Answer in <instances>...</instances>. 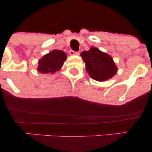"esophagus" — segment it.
<instances>
[{"label":"esophagus","mask_w":152,"mask_h":152,"mask_svg":"<svg viewBox=\"0 0 152 152\" xmlns=\"http://www.w3.org/2000/svg\"><path fill=\"white\" fill-rule=\"evenodd\" d=\"M69 53H70V55L71 56H74V55H79V52H77V51H74V50H71L70 51H69Z\"/></svg>","instance_id":"obj_1"}]
</instances>
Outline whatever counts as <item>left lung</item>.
Wrapping results in <instances>:
<instances>
[{
	"label": "left lung",
	"mask_w": 152,
	"mask_h": 152,
	"mask_svg": "<svg viewBox=\"0 0 152 152\" xmlns=\"http://www.w3.org/2000/svg\"><path fill=\"white\" fill-rule=\"evenodd\" d=\"M81 56L86 64L88 74L96 81L109 79L116 74L117 68L109 55L91 47L89 50L81 52Z\"/></svg>",
	"instance_id": "1"
}]
</instances>
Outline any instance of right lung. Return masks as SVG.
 <instances>
[{
    "label": "right lung",
    "instance_id": "add662e5",
    "mask_svg": "<svg viewBox=\"0 0 152 152\" xmlns=\"http://www.w3.org/2000/svg\"><path fill=\"white\" fill-rule=\"evenodd\" d=\"M66 58L67 56L63 50H52L39 60L38 71L42 74H53L62 67Z\"/></svg>",
    "mask_w": 152,
    "mask_h": 152
}]
</instances>
